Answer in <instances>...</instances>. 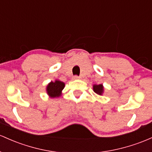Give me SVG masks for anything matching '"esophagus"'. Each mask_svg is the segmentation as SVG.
<instances>
[{"mask_svg":"<svg viewBox=\"0 0 152 152\" xmlns=\"http://www.w3.org/2000/svg\"><path fill=\"white\" fill-rule=\"evenodd\" d=\"M80 77L78 76V75H75V76H73V79H74V80L80 79Z\"/></svg>","mask_w":152,"mask_h":152,"instance_id":"1","label":"esophagus"}]
</instances>
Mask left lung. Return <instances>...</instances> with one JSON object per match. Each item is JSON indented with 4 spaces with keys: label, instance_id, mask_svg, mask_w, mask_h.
Masks as SVG:
<instances>
[{
    "label": "left lung",
    "instance_id": "obj_1",
    "mask_svg": "<svg viewBox=\"0 0 152 152\" xmlns=\"http://www.w3.org/2000/svg\"><path fill=\"white\" fill-rule=\"evenodd\" d=\"M93 90L95 93L98 95H102L103 92V85H93Z\"/></svg>",
    "mask_w": 152,
    "mask_h": 152
}]
</instances>
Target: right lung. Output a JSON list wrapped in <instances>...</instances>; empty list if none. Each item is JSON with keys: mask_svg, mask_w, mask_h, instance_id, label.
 Wrapping results in <instances>:
<instances>
[{"mask_svg": "<svg viewBox=\"0 0 152 152\" xmlns=\"http://www.w3.org/2000/svg\"><path fill=\"white\" fill-rule=\"evenodd\" d=\"M64 83L59 80L51 82L47 85V91L51 98H56L60 96L61 92L64 89Z\"/></svg>", "mask_w": 152, "mask_h": 152, "instance_id": "right-lung-1", "label": "right lung"}]
</instances>
